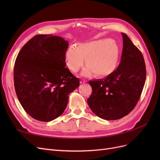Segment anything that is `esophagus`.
<instances>
[{
  "label": "esophagus",
  "mask_w": 160,
  "mask_h": 160,
  "mask_svg": "<svg viewBox=\"0 0 160 160\" xmlns=\"http://www.w3.org/2000/svg\"><path fill=\"white\" fill-rule=\"evenodd\" d=\"M87 81H88L85 80V79H82V80L81 81V83H86Z\"/></svg>",
  "instance_id": "esophagus-1"
}]
</instances>
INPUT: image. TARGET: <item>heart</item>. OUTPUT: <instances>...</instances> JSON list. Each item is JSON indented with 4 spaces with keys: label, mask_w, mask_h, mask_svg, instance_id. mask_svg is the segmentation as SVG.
Listing matches in <instances>:
<instances>
[{
    "label": "heart",
    "mask_w": 160,
    "mask_h": 160,
    "mask_svg": "<svg viewBox=\"0 0 160 160\" xmlns=\"http://www.w3.org/2000/svg\"><path fill=\"white\" fill-rule=\"evenodd\" d=\"M84 57L87 65L82 75L90 76L94 72L96 77H107L118 67V45L114 40L108 38L79 43L77 47L70 45L65 53V64L72 72H77L83 65Z\"/></svg>",
    "instance_id": "heart-1"
}]
</instances>
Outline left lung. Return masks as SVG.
I'll return each instance as SVG.
<instances>
[{
	"label": "left lung",
	"mask_w": 160,
	"mask_h": 160,
	"mask_svg": "<svg viewBox=\"0 0 160 160\" xmlns=\"http://www.w3.org/2000/svg\"><path fill=\"white\" fill-rule=\"evenodd\" d=\"M122 35L123 50L117 69L104 79L89 82L92 93L88 103L96 115L106 120L121 119L134 109L146 79L142 53L126 34Z\"/></svg>",
	"instance_id": "1"
}]
</instances>
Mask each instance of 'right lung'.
I'll list each match as a JSON object with an SVG mask.
<instances>
[{"label": "right lung", "instance_id": "add662e5", "mask_svg": "<svg viewBox=\"0 0 160 160\" xmlns=\"http://www.w3.org/2000/svg\"><path fill=\"white\" fill-rule=\"evenodd\" d=\"M69 42L58 36L38 35L23 46L14 67V88L26 112L41 122H51L63 113L69 94L79 79L65 67Z\"/></svg>", "mask_w": 160, "mask_h": 160}]
</instances>
